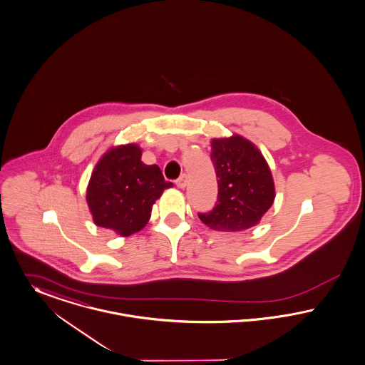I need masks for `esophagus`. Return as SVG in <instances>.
I'll return each mask as SVG.
<instances>
[{"label": "esophagus", "mask_w": 365, "mask_h": 365, "mask_svg": "<svg viewBox=\"0 0 365 365\" xmlns=\"http://www.w3.org/2000/svg\"><path fill=\"white\" fill-rule=\"evenodd\" d=\"M176 186H178L179 189H185V187L187 186V175H186V173H183V175L179 176V179L176 180Z\"/></svg>", "instance_id": "esophagus-1"}]
</instances>
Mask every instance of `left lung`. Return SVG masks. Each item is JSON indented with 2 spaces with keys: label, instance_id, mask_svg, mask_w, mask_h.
<instances>
[{
  "label": "left lung",
  "instance_id": "left-lung-1",
  "mask_svg": "<svg viewBox=\"0 0 365 365\" xmlns=\"http://www.w3.org/2000/svg\"><path fill=\"white\" fill-rule=\"evenodd\" d=\"M211 148L217 201L212 211L198 217L214 230H247L273 205L276 190L270 168L257 146L240 135L212 139Z\"/></svg>",
  "mask_w": 365,
  "mask_h": 365
}]
</instances>
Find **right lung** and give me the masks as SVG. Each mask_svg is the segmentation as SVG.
<instances>
[{
    "mask_svg": "<svg viewBox=\"0 0 365 365\" xmlns=\"http://www.w3.org/2000/svg\"><path fill=\"white\" fill-rule=\"evenodd\" d=\"M138 145L111 148L98 161L91 175L86 202L96 226L128 237L142 230L151 216V207L167 182L158 165H146Z\"/></svg>",
    "mask_w": 365,
    "mask_h": 365,
    "instance_id": "right-lung-1",
    "label": "right lung"
}]
</instances>
